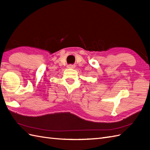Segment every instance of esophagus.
Instances as JSON below:
<instances>
[{
  "label": "esophagus",
  "instance_id": "1",
  "mask_svg": "<svg viewBox=\"0 0 150 150\" xmlns=\"http://www.w3.org/2000/svg\"><path fill=\"white\" fill-rule=\"evenodd\" d=\"M67 67H68V68H75V66L74 64H68V65Z\"/></svg>",
  "mask_w": 150,
  "mask_h": 150
}]
</instances>
